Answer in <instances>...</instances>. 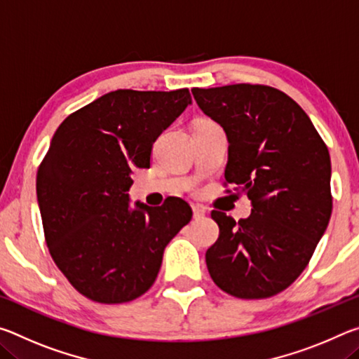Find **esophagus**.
<instances>
[{
    "label": "esophagus",
    "mask_w": 359,
    "mask_h": 359,
    "mask_svg": "<svg viewBox=\"0 0 359 359\" xmlns=\"http://www.w3.org/2000/svg\"><path fill=\"white\" fill-rule=\"evenodd\" d=\"M204 215H205V209L203 208V205H193L194 220H201V218H204Z\"/></svg>",
    "instance_id": "esophagus-1"
}]
</instances>
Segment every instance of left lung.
I'll list each match as a JSON object with an SVG mask.
<instances>
[{
  "instance_id": "left-lung-1",
  "label": "left lung",
  "mask_w": 359,
  "mask_h": 359,
  "mask_svg": "<svg viewBox=\"0 0 359 359\" xmlns=\"http://www.w3.org/2000/svg\"><path fill=\"white\" fill-rule=\"evenodd\" d=\"M191 93L226 133L224 185L252 201L250 217L239 222L212 210L220 234L205 252L209 274L231 296L271 297L301 276L330 223V151L302 107L269 85Z\"/></svg>"
}]
</instances>
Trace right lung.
I'll list each match as a JSON object with an SVG mask.
<instances>
[{
    "mask_svg": "<svg viewBox=\"0 0 359 359\" xmlns=\"http://www.w3.org/2000/svg\"><path fill=\"white\" fill-rule=\"evenodd\" d=\"M188 104V88L115 90L68 115L53 135L36 175L42 228L58 269L88 299L142 296L169 241L190 223L184 199L131 209L126 193L133 169L150 168L156 137Z\"/></svg>",
    "mask_w": 359,
    "mask_h": 359,
    "instance_id": "add662e5",
    "label": "right lung"
}]
</instances>
